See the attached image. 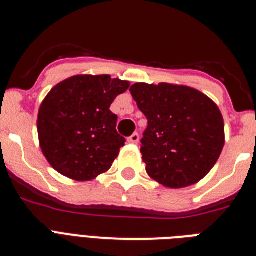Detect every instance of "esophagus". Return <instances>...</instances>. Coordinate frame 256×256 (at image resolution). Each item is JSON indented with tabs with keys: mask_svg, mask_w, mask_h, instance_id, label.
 <instances>
[{
	"mask_svg": "<svg viewBox=\"0 0 256 256\" xmlns=\"http://www.w3.org/2000/svg\"><path fill=\"white\" fill-rule=\"evenodd\" d=\"M128 142H130V144H138V142H140V134H138V133H133L130 138H128Z\"/></svg>",
	"mask_w": 256,
	"mask_h": 256,
	"instance_id": "obj_1",
	"label": "esophagus"
}]
</instances>
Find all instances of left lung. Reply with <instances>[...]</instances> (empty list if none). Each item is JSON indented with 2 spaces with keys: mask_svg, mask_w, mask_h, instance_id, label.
I'll return each mask as SVG.
<instances>
[{
  "mask_svg": "<svg viewBox=\"0 0 256 256\" xmlns=\"http://www.w3.org/2000/svg\"><path fill=\"white\" fill-rule=\"evenodd\" d=\"M130 91L148 120L141 140L148 176L168 188L200 182L224 148V122L216 104L188 86L136 83Z\"/></svg>",
  "mask_w": 256,
  "mask_h": 256,
  "instance_id": "left-lung-1",
  "label": "left lung"
}]
</instances>
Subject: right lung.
I'll use <instances>...</instances> for the list:
<instances>
[{
	"instance_id": "obj_1",
	"label": "right lung",
	"mask_w": 256,
	"mask_h": 256,
	"mask_svg": "<svg viewBox=\"0 0 256 256\" xmlns=\"http://www.w3.org/2000/svg\"><path fill=\"white\" fill-rule=\"evenodd\" d=\"M130 86L108 74H80L52 88L37 119L40 150L52 168L78 182L112 168L126 140L118 134L110 105Z\"/></svg>"
}]
</instances>
